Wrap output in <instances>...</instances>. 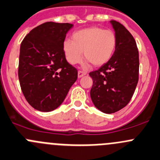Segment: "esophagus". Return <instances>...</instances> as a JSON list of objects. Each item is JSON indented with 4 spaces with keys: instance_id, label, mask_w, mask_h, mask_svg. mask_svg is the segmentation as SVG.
Instances as JSON below:
<instances>
[{
    "instance_id": "1",
    "label": "esophagus",
    "mask_w": 160,
    "mask_h": 160,
    "mask_svg": "<svg viewBox=\"0 0 160 160\" xmlns=\"http://www.w3.org/2000/svg\"><path fill=\"white\" fill-rule=\"evenodd\" d=\"M87 74L86 72H83V71H78V77L79 78H81L82 77L85 76Z\"/></svg>"
}]
</instances>
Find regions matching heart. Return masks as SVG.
Wrapping results in <instances>:
<instances>
[{
    "label": "heart",
    "mask_w": 160,
    "mask_h": 160,
    "mask_svg": "<svg viewBox=\"0 0 160 160\" xmlns=\"http://www.w3.org/2000/svg\"><path fill=\"white\" fill-rule=\"evenodd\" d=\"M117 44L112 31L98 26L86 28L73 32L72 42L65 41L62 50L68 62L76 65L85 58L94 66L98 67L108 62L112 57Z\"/></svg>",
    "instance_id": "heart-1"
}]
</instances>
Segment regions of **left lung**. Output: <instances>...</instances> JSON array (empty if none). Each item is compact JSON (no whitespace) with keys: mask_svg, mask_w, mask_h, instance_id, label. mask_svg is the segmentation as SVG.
<instances>
[{"mask_svg":"<svg viewBox=\"0 0 160 160\" xmlns=\"http://www.w3.org/2000/svg\"><path fill=\"white\" fill-rule=\"evenodd\" d=\"M117 39L111 59L89 73L93 80L91 100L102 112L114 113L131 101L138 82L139 55L131 32L119 22L110 21Z\"/></svg>","mask_w":160,"mask_h":160,"instance_id":"obj_1","label":"left lung"}]
</instances>
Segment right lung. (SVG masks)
<instances>
[{
  "label": "right lung",
  "mask_w": 160,
  "mask_h": 160,
  "mask_svg": "<svg viewBox=\"0 0 160 160\" xmlns=\"http://www.w3.org/2000/svg\"><path fill=\"white\" fill-rule=\"evenodd\" d=\"M70 23L44 22L22 41L18 80L25 98L35 109L51 112L66 98L77 80V69L66 59L62 44Z\"/></svg>",
  "instance_id": "obj_1"
}]
</instances>
